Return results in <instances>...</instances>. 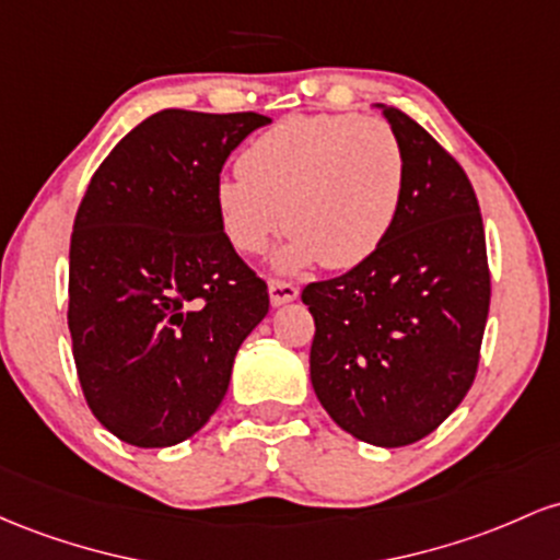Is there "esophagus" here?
<instances>
[{
	"label": "esophagus",
	"mask_w": 560,
	"mask_h": 560,
	"mask_svg": "<svg viewBox=\"0 0 560 560\" xmlns=\"http://www.w3.org/2000/svg\"><path fill=\"white\" fill-rule=\"evenodd\" d=\"M299 299V288L291 285V282H282V280H269V301L272 306H282V304H291V301Z\"/></svg>",
	"instance_id": "esophagus-1"
}]
</instances>
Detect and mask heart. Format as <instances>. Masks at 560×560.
Returning a JSON list of instances; mask_svg holds the SVG:
<instances>
[{
    "instance_id": "1",
    "label": "heart",
    "mask_w": 560,
    "mask_h": 560,
    "mask_svg": "<svg viewBox=\"0 0 560 560\" xmlns=\"http://www.w3.org/2000/svg\"><path fill=\"white\" fill-rule=\"evenodd\" d=\"M237 177L217 182L230 243L261 254L285 224L280 272L323 259L351 269L383 246L405 196V153L381 118L291 116L243 150Z\"/></svg>"
}]
</instances>
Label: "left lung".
<instances>
[{
	"instance_id": "left-lung-1",
	"label": "left lung",
	"mask_w": 560,
	"mask_h": 560,
	"mask_svg": "<svg viewBox=\"0 0 560 560\" xmlns=\"http://www.w3.org/2000/svg\"><path fill=\"white\" fill-rule=\"evenodd\" d=\"M405 153V196L383 246L347 275L310 282V375L328 416L360 442L405 447L460 405L489 314L487 241L474 187L447 150L375 105Z\"/></svg>"
}]
</instances>
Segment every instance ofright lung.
<instances>
[{"label": "right lung", "instance_id": "obj_1", "mask_svg": "<svg viewBox=\"0 0 560 560\" xmlns=\"http://www.w3.org/2000/svg\"><path fill=\"white\" fill-rule=\"evenodd\" d=\"M267 124L259 113H153L86 187L68 328L86 405L131 447H172L203 429L237 349L267 317V282L217 211L224 161Z\"/></svg>", "mask_w": 560, "mask_h": 560}]
</instances>
